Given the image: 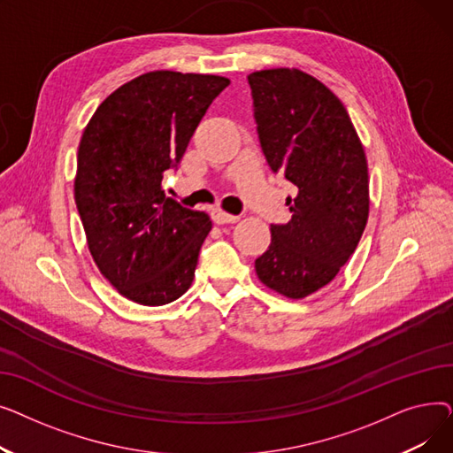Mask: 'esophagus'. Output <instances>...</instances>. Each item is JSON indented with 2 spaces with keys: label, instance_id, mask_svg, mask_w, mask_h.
I'll list each match as a JSON object with an SVG mask.
<instances>
[{
  "label": "esophagus",
  "instance_id": "obj_1",
  "mask_svg": "<svg viewBox=\"0 0 453 453\" xmlns=\"http://www.w3.org/2000/svg\"><path fill=\"white\" fill-rule=\"evenodd\" d=\"M211 217H212V222H214V224H219V226H222V224H234V222H239V217H234V214H229V212L222 211V209H212Z\"/></svg>",
  "mask_w": 453,
  "mask_h": 453
}]
</instances>
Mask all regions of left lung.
I'll return each mask as SVG.
<instances>
[{"mask_svg":"<svg viewBox=\"0 0 453 453\" xmlns=\"http://www.w3.org/2000/svg\"><path fill=\"white\" fill-rule=\"evenodd\" d=\"M260 147L273 173L296 185L292 219L272 224V242L255 260L260 282L303 299L338 275L369 217V174L362 141L342 101L299 69L248 75Z\"/></svg>","mask_w":453,"mask_h":453,"instance_id":"obj_1","label":"left lung"}]
</instances>
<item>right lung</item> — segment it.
<instances>
[{
	"mask_svg": "<svg viewBox=\"0 0 453 453\" xmlns=\"http://www.w3.org/2000/svg\"><path fill=\"white\" fill-rule=\"evenodd\" d=\"M227 84L217 75L150 71L108 95L84 128L75 202L88 248L134 303H173L193 284L212 224L166 198L161 181Z\"/></svg>",
	"mask_w": 453,
	"mask_h": 453,
	"instance_id": "add662e5",
	"label": "right lung"
}]
</instances>
